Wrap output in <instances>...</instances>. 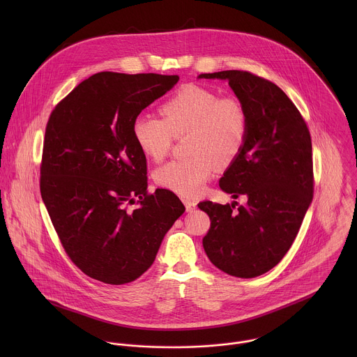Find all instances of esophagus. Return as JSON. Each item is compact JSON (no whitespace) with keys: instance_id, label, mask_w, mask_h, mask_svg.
<instances>
[{"instance_id":"obj_1","label":"esophagus","mask_w":357,"mask_h":357,"mask_svg":"<svg viewBox=\"0 0 357 357\" xmlns=\"http://www.w3.org/2000/svg\"><path fill=\"white\" fill-rule=\"evenodd\" d=\"M183 204H185L187 211H194L195 207H197V202L194 199H190V198H184Z\"/></svg>"}]
</instances>
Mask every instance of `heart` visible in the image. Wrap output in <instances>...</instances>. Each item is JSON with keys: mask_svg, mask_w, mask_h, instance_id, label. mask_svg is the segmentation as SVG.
Returning <instances> with one entry per match:
<instances>
[{"mask_svg": "<svg viewBox=\"0 0 357 357\" xmlns=\"http://www.w3.org/2000/svg\"><path fill=\"white\" fill-rule=\"evenodd\" d=\"M162 118L139 115L132 125L136 144L155 162L170 153L176 137H185L184 159L172 160L155 173L158 185L183 197H194L214 174L217 166L228 167L242 153L249 118L234 95H221L202 85L176 89L160 104Z\"/></svg>", "mask_w": 357, "mask_h": 357, "instance_id": "heart-1", "label": "heart"}]
</instances>
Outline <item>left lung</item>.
I'll return each instance as SVG.
<instances>
[{
  "label": "left lung",
  "instance_id": "left-lung-1",
  "mask_svg": "<svg viewBox=\"0 0 357 357\" xmlns=\"http://www.w3.org/2000/svg\"><path fill=\"white\" fill-rule=\"evenodd\" d=\"M228 79L246 108L249 132L238 159L220 178V187L248 204H198L210 217L204 238L208 259L236 278H255L291 248L313 198L312 140L305 119L273 82L241 70L201 74Z\"/></svg>",
  "mask_w": 357,
  "mask_h": 357
}]
</instances>
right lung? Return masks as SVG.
<instances>
[{
	"instance_id": "add662e5",
	"label": "right lung",
	"mask_w": 357,
	"mask_h": 357,
	"mask_svg": "<svg viewBox=\"0 0 357 357\" xmlns=\"http://www.w3.org/2000/svg\"><path fill=\"white\" fill-rule=\"evenodd\" d=\"M177 81L178 75L102 71L50 115L41 197L64 252L102 283L140 278L185 210L170 190L149 192L147 159L132 133L135 118Z\"/></svg>"
}]
</instances>
